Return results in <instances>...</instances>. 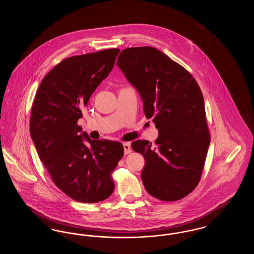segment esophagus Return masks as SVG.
I'll use <instances>...</instances> for the list:
<instances>
[{
	"label": "esophagus",
	"instance_id": "esophagus-1",
	"mask_svg": "<svg viewBox=\"0 0 254 254\" xmlns=\"http://www.w3.org/2000/svg\"><path fill=\"white\" fill-rule=\"evenodd\" d=\"M124 151H125V154H128L131 152V147H130V143L129 142H127V143H124Z\"/></svg>",
	"mask_w": 254,
	"mask_h": 254
}]
</instances>
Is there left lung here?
<instances>
[{"label":"left lung","instance_id":"8db88e82","mask_svg":"<svg viewBox=\"0 0 254 254\" xmlns=\"http://www.w3.org/2000/svg\"><path fill=\"white\" fill-rule=\"evenodd\" d=\"M116 64L139 91L145 117L159 130L155 145L131 144L145 158V190L162 201L180 200L200 181L210 143L200 86L181 64L152 47L124 49Z\"/></svg>","mask_w":254,"mask_h":254}]
</instances>
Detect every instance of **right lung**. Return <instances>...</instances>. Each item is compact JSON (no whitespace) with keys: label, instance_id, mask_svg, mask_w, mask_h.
Segmentation results:
<instances>
[{"label":"right lung","instance_id":"right-lung-1","mask_svg":"<svg viewBox=\"0 0 254 254\" xmlns=\"http://www.w3.org/2000/svg\"><path fill=\"white\" fill-rule=\"evenodd\" d=\"M119 51L105 49L62 61L43 79L32 105L30 135L38 155L56 187L77 202L98 203L114 190L112 172L124 146L89 139L77 123Z\"/></svg>","mask_w":254,"mask_h":254}]
</instances>
